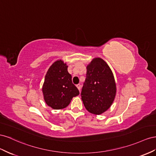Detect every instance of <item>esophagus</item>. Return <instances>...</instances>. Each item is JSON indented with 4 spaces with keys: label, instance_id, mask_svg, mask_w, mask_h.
<instances>
[{
    "label": "esophagus",
    "instance_id": "34e87169",
    "mask_svg": "<svg viewBox=\"0 0 156 156\" xmlns=\"http://www.w3.org/2000/svg\"><path fill=\"white\" fill-rule=\"evenodd\" d=\"M76 86L77 87V88L78 89V90L80 91V90H81V85H80V84H77V85Z\"/></svg>",
    "mask_w": 156,
    "mask_h": 156
}]
</instances>
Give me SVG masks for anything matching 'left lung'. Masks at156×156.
I'll list each match as a JSON object with an SVG mask.
<instances>
[{
  "mask_svg": "<svg viewBox=\"0 0 156 156\" xmlns=\"http://www.w3.org/2000/svg\"><path fill=\"white\" fill-rule=\"evenodd\" d=\"M115 93L116 86L109 66L101 58H94L87 66L81 92L85 108L91 114H103L112 105Z\"/></svg>",
  "mask_w": 156,
  "mask_h": 156,
  "instance_id": "1",
  "label": "left lung"
}]
</instances>
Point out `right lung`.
<instances>
[{
	"instance_id": "add662e5",
	"label": "right lung",
	"mask_w": 156,
	"mask_h": 156,
	"mask_svg": "<svg viewBox=\"0 0 156 156\" xmlns=\"http://www.w3.org/2000/svg\"><path fill=\"white\" fill-rule=\"evenodd\" d=\"M68 66L62 60L54 62L49 68L42 86L46 103L53 109L66 108L79 91L72 82V76L67 70Z\"/></svg>"
}]
</instances>
